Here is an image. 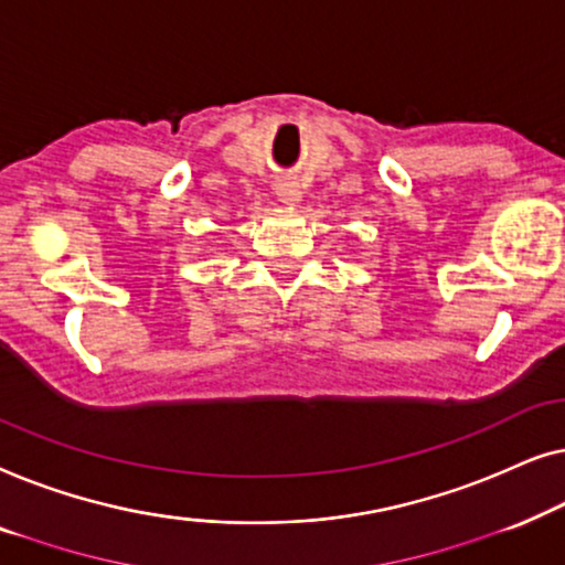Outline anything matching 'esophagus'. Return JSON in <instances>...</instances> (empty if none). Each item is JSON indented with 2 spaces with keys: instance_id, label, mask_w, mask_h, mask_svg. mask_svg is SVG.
Masks as SVG:
<instances>
[{
  "instance_id": "1",
  "label": "esophagus",
  "mask_w": 565,
  "mask_h": 565,
  "mask_svg": "<svg viewBox=\"0 0 565 565\" xmlns=\"http://www.w3.org/2000/svg\"><path fill=\"white\" fill-rule=\"evenodd\" d=\"M276 196H279L284 204H297L301 200L299 184L297 181H286V179L279 181V184H276Z\"/></svg>"
}]
</instances>
